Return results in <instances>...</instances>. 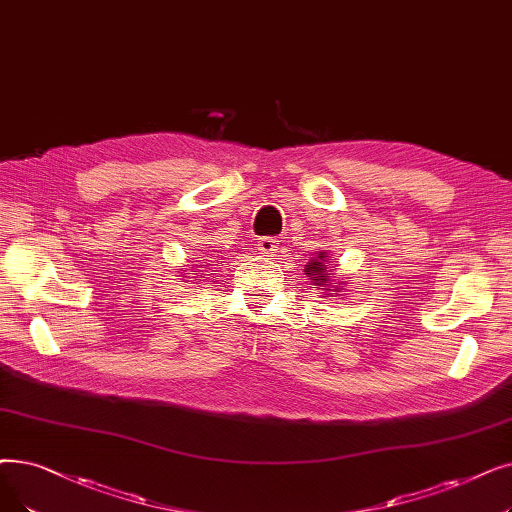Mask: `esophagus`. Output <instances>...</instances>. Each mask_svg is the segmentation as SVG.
<instances>
[{"mask_svg": "<svg viewBox=\"0 0 512 512\" xmlns=\"http://www.w3.org/2000/svg\"><path fill=\"white\" fill-rule=\"evenodd\" d=\"M278 244H280V240L278 238H274V236H263V238H259V242H257V249L263 253V255H274L276 251H278Z\"/></svg>", "mask_w": 512, "mask_h": 512, "instance_id": "esophagus-1", "label": "esophagus"}]
</instances>
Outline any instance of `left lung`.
Segmentation results:
<instances>
[{
	"mask_svg": "<svg viewBox=\"0 0 512 512\" xmlns=\"http://www.w3.org/2000/svg\"><path fill=\"white\" fill-rule=\"evenodd\" d=\"M324 261H326V253H320L318 257H314V259H309L307 261V265H305V274H307V278L311 280V288H318V286H324L326 282H328V274H326V265H324ZM324 291H328L330 295H335L337 293V286L332 288V284H326V288Z\"/></svg>",
	"mask_w": 512,
	"mask_h": 512,
	"instance_id": "left-lung-1",
	"label": "left lung"
}]
</instances>
